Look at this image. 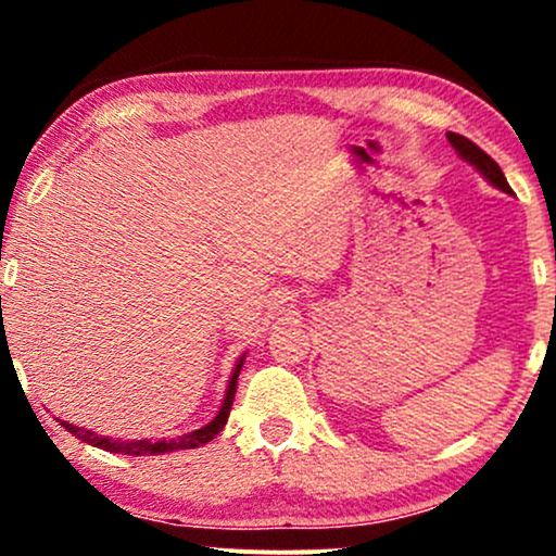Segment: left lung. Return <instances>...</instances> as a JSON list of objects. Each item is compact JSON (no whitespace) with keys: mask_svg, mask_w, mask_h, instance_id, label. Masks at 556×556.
Instances as JSON below:
<instances>
[{"mask_svg":"<svg viewBox=\"0 0 556 556\" xmlns=\"http://www.w3.org/2000/svg\"><path fill=\"white\" fill-rule=\"evenodd\" d=\"M446 138H450V143L455 146L457 154H460L465 162L473 164V167L481 172V175L486 177L491 185H496V188L504 190V193H513V190H509L507 180H504V172L500 169V164H496L494 159L486 154V151L478 149L473 140H468L465 136H457V132H446Z\"/></svg>","mask_w":556,"mask_h":556,"instance_id":"obj_1","label":"left lung"}]
</instances>
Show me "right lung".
Here are the masks:
<instances>
[{
    "instance_id": "add662e5",
    "label": "right lung",
    "mask_w": 556,
    "mask_h": 556,
    "mask_svg": "<svg viewBox=\"0 0 556 556\" xmlns=\"http://www.w3.org/2000/svg\"><path fill=\"white\" fill-rule=\"evenodd\" d=\"M242 361H245V358H240L238 366H235L232 379H229L225 405H222V410L216 413V418L208 426H203V429L185 433V437L169 439V442H151V439H138V442H119V439L99 437V433H96V431L80 429V426L67 424V420H62V426H65V429L73 433V437H78L80 442H86V444H91V446H99V450H106V452H123V455H164V452L193 450V446H201V444L212 442L216 433L225 429V424H227V418H229V410H232L235 392H238V376H240Z\"/></svg>"
}]
</instances>
